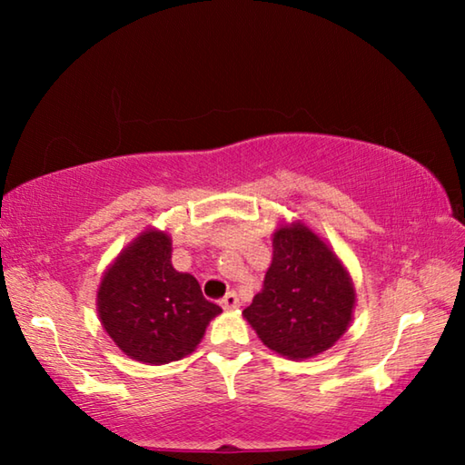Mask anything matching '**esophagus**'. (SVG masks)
I'll use <instances>...</instances> for the list:
<instances>
[{"mask_svg": "<svg viewBox=\"0 0 465 465\" xmlns=\"http://www.w3.org/2000/svg\"><path fill=\"white\" fill-rule=\"evenodd\" d=\"M222 305L223 310H235L240 305V299H238V293L235 291H230V293H225L222 297Z\"/></svg>", "mask_w": 465, "mask_h": 465, "instance_id": "34e87169", "label": "esophagus"}]
</instances>
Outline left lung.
<instances>
[{
  "instance_id": "8db88e82",
  "label": "left lung",
  "mask_w": 465,
  "mask_h": 465,
  "mask_svg": "<svg viewBox=\"0 0 465 465\" xmlns=\"http://www.w3.org/2000/svg\"><path fill=\"white\" fill-rule=\"evenodd\" d=\"M272 246L264 289L243 316L274 352L310 359L344 334L355 289L334 252L308 227H281Z\"/></svg>"
}]
</instances>
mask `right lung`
<instances>
[{"label": "right lung", "instance_id": "obj_1", "mask_svg": "<svg viewBox=\"0 0 465 465\" xmlns=\"http://www.w3.org/2000/svg\"><path fill=\"white\" fill-rule=\"evenodd\" d=\"M170 258L168 235L145 232L116 258L98 289L102 326L124 355L141 363L163 365L193 352L222 312Z\"/></svg>", "mask_w": 465, "mask_h": 465}]
</instances>
